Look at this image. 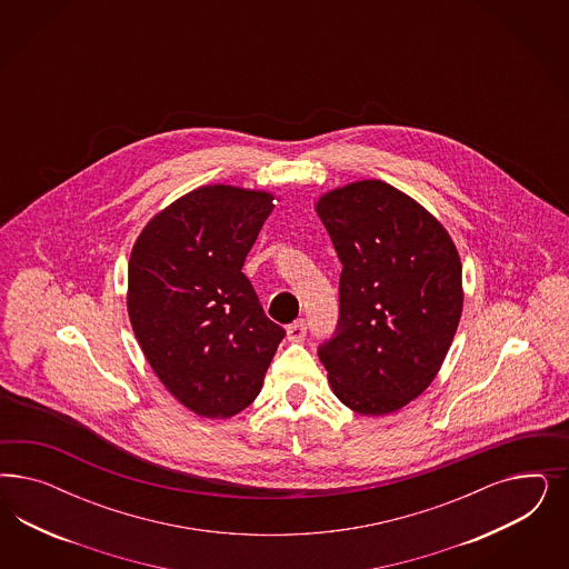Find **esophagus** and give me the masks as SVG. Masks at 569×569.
I'll use <instances>...</instances> for the list:
<instances>
[{"label":"esophagus","instance_id":"esophagus-1","mask_svg":"<svg viewBox=\"0 0 569 569\" xmlns=\"http://www.w3.org/2000/svg\"><path fill=\"white\" fill-rule=\"evenodd\" d=\"M305 336H307L305 319H298V321H293L292 326H288V340L290 342H302Z\"/></svg>","mask_w":569,"mask_h":569}]
</instances>
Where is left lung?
I'll return each instance as SVG.
<instances>
[{
  "instance_id": "1",
  "label": "left lung",
  "mask_w": 569,
  "mask_h": 569,
  "mask_svg": "<svg viewBox=\"0 0 569 569\" xmlns=\"http://www.w3.org/2000/svg\"><path fill=\"white\" fill-rule=\"evenodd\" d=\"M315 210L342 262L336 336L319 346L333 395L359 415L395 413L438 376L463 310L461 259L411 196L365 179Z\"/></svg>"
}]
</instances>
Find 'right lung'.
Here are the masks:
<instances>
[{"label": "right lung", "instance_id": "obj_1", "mask_svg": "<svg viewBox=\"0 0 569 569\" xmlns=\"http://www.w3.org/2000/svg\"><path fill=\"white\" fill-rule=\"evenodd\" d=\"M273 208L269 191L202 186L152 217L131 250L136 338L164 388L200 417H233L259 397L286 336L241 273Z\"/></svg>", "mask_w": 569, "mask_h": 569}]
</instances>
